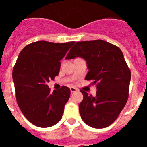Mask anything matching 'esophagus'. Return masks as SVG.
I'll return each instance as SVG.
<instances>
[{"label": "esophagus", "mask_w": 147, "mask_h": 147, "mask_svg": "<svg viewBox=\"0 0 147 147\" xmlns=\"http://www.w3.org/2000/svg\"><path fill=\"white\" fill-rule=\"evenodd\" d=\"M70 90H71V93H76V92L78 90L76 89V88H74V87H71V88H70Z\"/></svg>", "instance_id": "1"}]
</instances>
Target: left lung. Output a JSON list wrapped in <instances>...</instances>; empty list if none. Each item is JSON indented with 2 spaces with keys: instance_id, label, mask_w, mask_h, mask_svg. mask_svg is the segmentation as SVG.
<instances>
[{
  "instance_id": "1",
  "label": "left lung",
  "mask_w": 147,
  "mask_h": 147,
  "mask_svg": "<svg viewBox=\"0 0 147 147\" xmlns=\"http://www.w3.org/2000/svg\"><path fill=\"white\" fill-rule=\"evenodd\" d=\"M81 57L88 73L85 80L96 84V96L83 94L79 105L81 118L90 127L105 128L113 124L125 106L129 96L131 72L121 49L102 40L78 42L65 59Z\"/></svg>"
}]
</instances>
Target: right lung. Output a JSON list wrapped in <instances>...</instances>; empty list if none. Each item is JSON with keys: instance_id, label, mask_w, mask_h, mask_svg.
Segmentation results:
<instances>
[{"instance_id": "obj_1", "label": "right lung", "mask_w": 147, "mask_h": 147, "mask_svg": "<svg viewBox=\"0 0 147 147\" xmlns=\"http://www.w3.org/2000/svg\"><path fill=\"white\" fill-rule=\"evenodd\" d=\"M74 42L37 41L19 54L12 71L15 96L21 112L34 125L49 127L62 119L71 90L62 86L51 93L47 83L59 74V61Z\"/></svg>"}]
</instances>
